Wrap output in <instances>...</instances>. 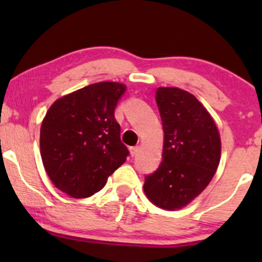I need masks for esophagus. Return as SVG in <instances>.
Returning a JSON list of instances; mask_svg holds the SVG:
<instances>
[{"instance_id": "1", "label": "esophagus", "mask_w": 262, "mask_h": 262, "mask_svg": "<svg viewBox=\"0 0 262 262\" xmlns=\"http://www.w3.org/2000/svg\"><path fill=\"white\" fill-rule=\"evenodd\" d=\"M129 151H130L132 156H135L139 152V146H132V148L129 149Z\"/></svg>"}]
</instances>
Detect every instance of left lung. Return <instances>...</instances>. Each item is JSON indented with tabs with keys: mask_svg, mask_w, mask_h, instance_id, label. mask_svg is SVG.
Returning a JSON list of instances; mask_svg holds the SVG:
<instances>
[{
	"mask_svg": "<svg viewBox=\"0 0 262 262\" xmlns=\"http://www.w3.org/2000/svg\"><path fill=\"white\" fill-rule=\"evenodd\" d=\"M164 129L162 161L146 176L150 202L181 209L204 191L221 161V135L214 119L193 95L179 87H159L155 96Z\"/></svg>",
	"mask_w": 262,
	"mask_h": 262,
	"instance_id": "1",
	"label": "left lung"
}]
</instances>
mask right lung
<instances>
[{
    "label": "right lung",
    "instance_id": "obj_1",
    "mask_svg": "<svg viewBox=\"0 0 262 262\" xmlns=\"http://www.w3.org/2000/svg\"><path fill=\"white\" fill-rule=\"evenodd\" d=\"M127 86L102 81L56 100L40 127V155L53 185L73 198L91 197L129 154L114 118Z\"/></svg>",
    "mask_w": 262,
    "mask_h": 262
}]
</instances>
